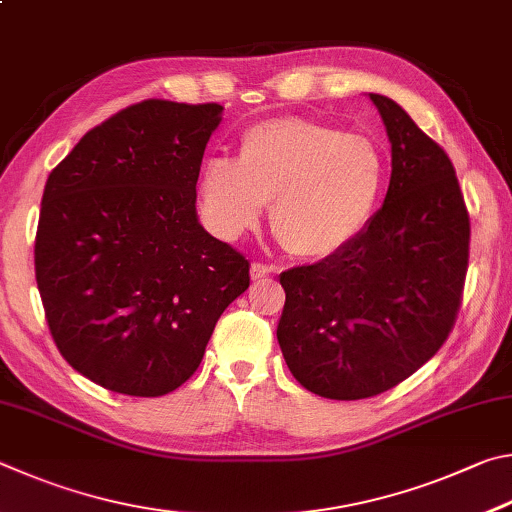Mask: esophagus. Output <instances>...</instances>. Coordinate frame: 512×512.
Returning a JSON list of instances; mask_svg holds the SVG:
<instances>
[{
	"label": "esophagus",
	"mask_w": 512,
	"mask_h": 512,
	"mask_svg": "<svg viewBox=\"0 0 512 512\" xmlns=\"http://www.w3.org/2000/svg\"><path fill=\"white\" fill-rule=\"evenodd\" d=\"M276 272L272 265H263V263H251V281H261L265 276H270Z\"/></svg>",
	"instance_id": "1"
}]
</instances>
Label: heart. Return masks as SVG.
<instances>
[{"label":"heart","instance_id":"obj_1","mask_svg":"<svg viewBox=\"0 0 512 512\" xmlns=\"http://www.w3.org/2000/svg\"><path fill=\"white\" fill-rule=\"evenodd\" d=\"M384 173L371 139L290 116L249 128L236 161L206 159L197 204L215 236L236 242L272 202L270 224L283 245L303 261H324L366 229Z\"/></svg>","mask_w":512,"mask_h":512}]
</instances>
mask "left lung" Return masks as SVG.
I'll return each instance as SVG.
<instances>
[{
  "label": "left lung",
  "mask_w": 512,
  "mask_h": 512,
  "mask_svg": "<svg viewBox=\"0 0 512 512\" xmlns=\"http://www.w3.org/2000/svg\"><path fill=\"white\" fill-rule=\"evenodd\" d=\"M369 98L391 143L384 204L339 254L279 276L285 364L330 400L378 396L432 360L468 272L470 218L450 157L396 101Z\"/></svg>",
  "instance_id": "1"
}]
</instances>
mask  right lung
Segmentation results:
<instances>
[{"mask_svg": "<svg viewBox=\"0 0 512 512\" xmlns=\"http://www.w3.org/2000/svg\"><path fill=\"white\" fill-rule=\"evenodd\" d=\"M222 105L143 101L80 139L51 170L35 281L60 355L114 393L157 398L202 362L249 288V261L195 211Z\"/></svg>", "mask_w": 512, "mask_h": 512, "instance_id": "obj_1", "label": "right lung"}]
</instances>
